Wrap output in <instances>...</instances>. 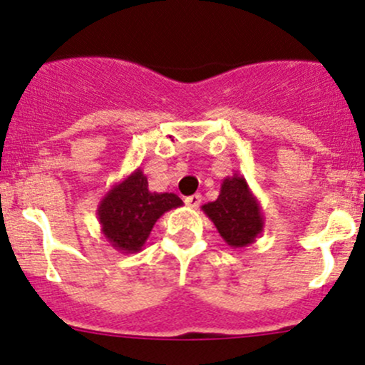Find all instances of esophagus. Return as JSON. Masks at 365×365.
Instances as JSON below:
<instances>
[{
	"label": "esophagus",
	"mask_w": 365,
	"mask_h": 365,
	"mask_svg": "<svg viewBox=\"0 0 365 365\" xmlns=\"http://www.w3.org/2000/svg\"><path fill=\"white\" fill-rule=\"evenodd\" d=\"M201 201H202V197H201V194H194V195H189V197H185V204L187 206H190V207H199V204H201Z\"/></svg>",
	"instance_id": "obj_1"
}]
</instances>
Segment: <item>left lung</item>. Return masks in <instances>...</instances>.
Returning a JSON list of instances; mask_svg holds the SVG:
<instances>
[{
	"label": "left lung",
	"mask_w": 365,
	"mask_h": 365,
	"mask_svg": "<svg viewBox=\"0 0 365 365\" xmlns=\"http://www.w3.org/2000/svg\"><path fill=\"white\" fill-rule=\"evenodd\" d=\"M201 210L215 223L223 241L234 250L253 244L265 227L258 197L239 173L227 176L218 199L204 204Z\"/></svg>",
	"instance_id": "8db88e82"
}]
</instances>
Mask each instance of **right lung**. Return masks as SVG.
<instances>
[{"instance_id":"1","label":"right lung","mask_w":365,"mask_h":365,"mask_svg":"<svg viewBox=\"0 0 365 365\" xmlns=\"http://www.w3.org/2000/svg\"><path fill=\"white\" fill-rule=\"evenodd\" d=\"M183 206L173 192H150L147 176L137 168L114 183L97 207L103 237L121 253H138L166 211Z\"/></svg>"}]
</instances>
